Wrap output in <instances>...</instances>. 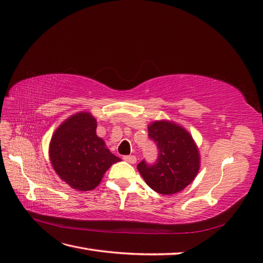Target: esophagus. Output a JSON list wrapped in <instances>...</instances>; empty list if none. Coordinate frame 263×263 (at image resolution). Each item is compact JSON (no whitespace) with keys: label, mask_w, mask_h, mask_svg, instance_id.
Returning <instances> with one entry per match:
<instances>
[{"label":"esophagus","mask_w":263,"mask_h":263,"mask_svg":"<svg viewBox=\"0 0 263 263\" xmlns=\"http://www.w3.org/2000/svg\"><path fill=\"white\" fill-rule=\"evenodd\" d=\"M123 160L129 162V163H136L137 162V157L136 156H124Z\"/></svg>","instance_id":"34e87169"}]
</instances>
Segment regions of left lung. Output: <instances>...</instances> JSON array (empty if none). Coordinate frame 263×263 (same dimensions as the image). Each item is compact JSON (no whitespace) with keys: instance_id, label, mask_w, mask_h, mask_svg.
<instances>
[{"instance_id":"1","label":"left lung","mask_w":263,"mask_h":263,"mask_svg":"<svg viewBox=\"0 0 263 263\" xmlns=\"http://www.w3.org/2000/svg\"><path fill=\"white\" fill-rule=\"evenodd\" d=\"M148 132L158 148V158L154 164L144 160L140 162V175L157 193H179L191 184L199 170L196 144L184 127L169 121L154 122L148 126Z\"/></svg>"}]
</instances>
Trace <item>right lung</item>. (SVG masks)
<instances>
[{
  "instance_id": "right-lung-1",
  "label": "right lung",
  "mask_w": 263,
  "mask_h": 263,
  "mask_svg": "<svg viewBox=\"0 0 263 263\" xmlns=\"http://www.w3.org/2000/svg\"><path fill=\"white\" fill-rule=\"evenodd\" d=\"M96 127L90 113H76L58 126L49 144L54 172L76 191H93L106 170L121 161L96 136Z\"/></svg>"
}]
</instances>
